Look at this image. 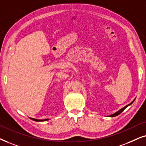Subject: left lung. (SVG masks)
<instances>
[{
    "label": "left lung",
    "mask_w": 146,
    "mask_h": 146,
    "mask_svg": "<svg viewBox=\"0 0 146 146\" xmlns=\"http://www.w3.org/2000/svg\"><path fill=\"white\" fill-rule=\"evenodd\" d=\"M133 102H134V100L133 101V102H132L131 103V104H128V105H127V106H125V107H124V108H121V110H119V111H117V112H116V113H115L112 114V115H108V116H109V117H115V116H117V115H119V114H120V113H121L122 111H123V110H125V109L126 108H127V107H128V106H130V105H131V104H133Z\"/></svg>",
    "instance_id": "1"
}]
</instances>
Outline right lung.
Instances as JSON below:
<instances>
[{
	"label": "right lung",
	"mask_w": 146,
	"mask_h": 146,
	"mask_svg": "<svg viewBox=\"0 0 146 146\" xmlns=\"http://www.w3.org/2000/svg\"><path fill=\"white\" fill-rule=\"evenodd\" d=\"M31 119L33 120V121H47L48 119H34V118H31Z\"/></svg>",
	"instance_id": "obj_1"
}]
</instances>
